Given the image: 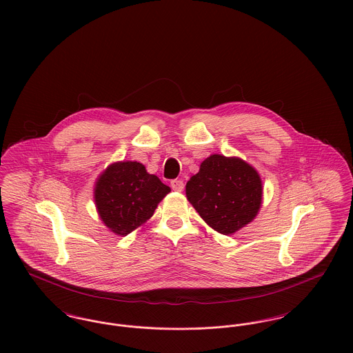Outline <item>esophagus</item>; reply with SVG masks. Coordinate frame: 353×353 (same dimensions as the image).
I'll return each instance as SVG.
<instances>
[{
    "label": "esophagus",
    "mask_w": 353,
    "mask_h": 353,
    "mask_svg": "<svg viewBox=\"0 0 353 353\" xmlns=\"http://www.w3.org/2000/svg\"><path fill=\"white\" fill-rule=\"evenodd\" d=\"M183 188H185V183L181 179H175V181L171 182V189L175 190V192H182Z\"/></svg>",
    "instance_id": "1"
}]
</instances>
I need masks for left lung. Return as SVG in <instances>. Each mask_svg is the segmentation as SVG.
<instances>
[{
    "instance_id": "obj_1",
    "label": "left lung",
    "mask_w": 353,
    "mask_h": 353,
    "mask_svg": "<svg viewBox=\"0 0 353 353\" xmlns=\"http://www.w3.org/2000/svg\"><path fill=\"white\" fill-rule=\"evenodd\" d=\"M258 171L236 156L210 154L186 183V197L202 220L223 235L250 224L262 205Z\"/></svg>"
}]
</instances>
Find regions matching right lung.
Returning a JSON list of instances; mask_svg holds the SVG:
<instances>
[{
    "label": "right lung",
    "instance_id": "add662e5",
    "mask_svg": "<svg viewBox=\"0 0 353 353\" xmlns=\"http://www.w3.org/2000/svg\"><path fill=\"white\" fill-rule=\"evenodd\" d=\"M171 189L139 161H115L95 182L94 200L104 225L126 236L144 225Z\"/></svg>",
    "mask_w": 353,
    "mask_h": 353
}]
</instances>
